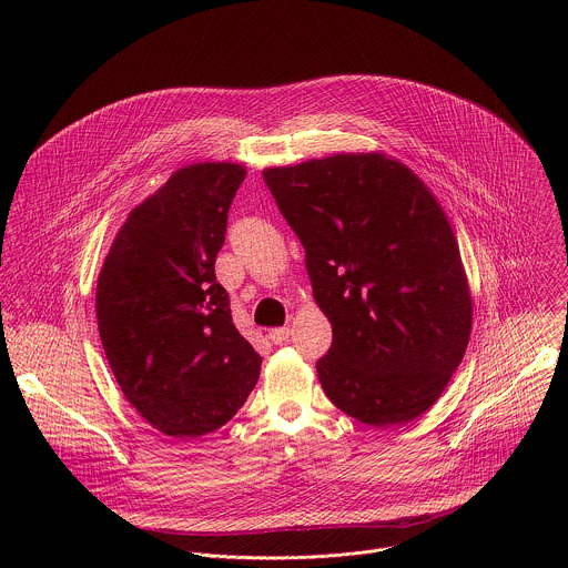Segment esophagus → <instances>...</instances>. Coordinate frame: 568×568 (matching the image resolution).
<instances>
[{
    "label": "esophagus",
    "instance_id": "obj_1",
    "mask_svg": "<svg viewBox=\"0 0 568 568\" xmlns=\"http://www.w3.org/2000/svg\"><path fill=\"white\" fill-rule=\"evenodd\" d=\"M288 336H291V327H288V325H284V327H273V329L268 332V338H271L275 345L286 343Z\"/></svg>",
    "mask_w": 568,
    "mask_h": 568
}]
</instances>
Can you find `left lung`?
I'll list each match as a JSON object with an SVG mask.
<instances>
[{
	"mask_svg": "<svg viewBox=\"0 0 568 568\" xmlns=\"http://www.w3.org/2000/svg\"><path fill=\"white\" fill-rule=\"evenodd\" d=\"M262 174L306 248L315 302L332 324L317 361L325 396L378 428L419 417L459 367L473 327L468 277L442 205L383 153Z\"/></svg>",
	"mask_w": 568,
	"mask_h": 568,
	"instance_id": "1",
	"label": "left lung"
}]
</instances>
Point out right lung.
Wrapping results in <instances>:
<instances>
[{"label": "right lung", "mask_w": 568, "mask_h": 568, "mask_svg": "<svg viewBox=\"0 0 568 568\" xmlns=\"http://www.w3.org/2000/svg\"><path fill=\"white\" fill-rule=\"evenodd\" d=\"M241 163H190L140 203L111 244L95 286L111 372L158 430L194 439L227 424L260 376L214 264Z\"/></svg>", "instance_id": "1"}]
</instances>
